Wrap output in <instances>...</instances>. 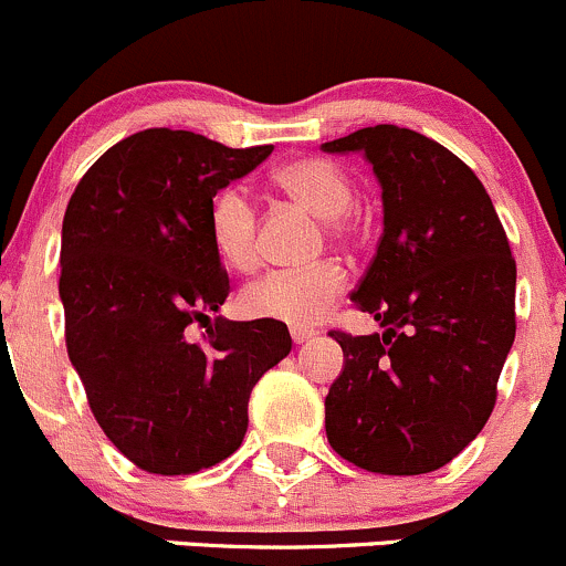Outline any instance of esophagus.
<instances>
[{"label":"esophagus","mask_w":566,"mask_h":566,"mask_svg":"<svg viewBox=\"0 0 566 566\" xmlns=\"http://www.w3.org/2000/svg\"><path fill=\"white\" fill-rule=\"evenodd\" d=\"M290 336H293L295 344H303V342H308V338H314V331H308V328H293V331H290Z\"/></svg>","instance_id":"esophagus-1"}]
</instances>
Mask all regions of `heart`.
<instances>
[{
    "instance_id": "heart-1",
    "label": "heart",
    "mask_w": 566,
    "mask_h": 566,
    "mask_svg": "<svg viewBox=\"0 0 566 566\" xmlns=\"http://www.w3.org/2000/svg\"><path fill=\"white\" fill-rule=\"evenodd\" d=\"M287 198L328 219L333 238L349 235L347 211L355 200V181L338 163L325 157H306L284 165L273 176ZM208 235L217 258L238 273L258 265V208L243 187H224L208 211ZM344 290L342 268L319 263L306 271H276L249 284L241 293V308L249 317L276 319V323L306 325L319 323Z\"/></svg>"
}]
</instances>
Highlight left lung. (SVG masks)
Segmentation results:
<instances>
[{
  "label": "left lung",
  "instance_id": "obj_1",
  "mask_svg": "<svg viewBox=\"0 0 566 566\" xmlns=\"http://www.w3.org/2000/svg\"><path fill=\"white\" fill-rule=\"evenodd\" d=\"M323 151H358L382 187V238L353 303L382 333L349 336L325 396L331 448L379 474L444 467L483 431L515 342V260L472 168L437 140L377 124Z\"/></svg>",
  "mask_w": 566,
  "mask_h": 566
}]
</instances>
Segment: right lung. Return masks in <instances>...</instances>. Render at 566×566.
Here are the masks:
<instances>
[{
    "mask_svg": "<svg viewBox=\"0 0 566 566\" xmlns=\"http://www.w3.org/2000/svg\"><path fill=\"white\" fill-rule=\"evenodd\" d=\"M273 146L228 148L187 129H143L75 187L62 224L64 336L105 437L151 474H192L233 455L249 396L293 338L276 319L213 317L230 293L208 235L219 189Z\"/></svg>",
    "mask_w": 566,
    "mask_h": 566,
    "instance_id": "right-lung-1",
    "label": "right lung"
}]
</instances>
